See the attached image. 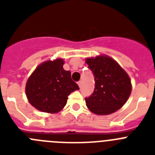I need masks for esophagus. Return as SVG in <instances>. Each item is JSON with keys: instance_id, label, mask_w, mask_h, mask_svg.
Masks as SVG:
<instances>
[{"instance_id": "34e87169", "label": "esophagus", "mask_w": 155, "mask_h": 155, "mask_svg": "<svg viewBox=\"0 0 155 155\" xmlns=\"http://www.w3.org/2000/svg\"><path fill=\"white\" fill-rule=\"evenodd\" d=\"M78 84L79 87H81V81H79L78 82Z\"/></svg>"}]
</instances>
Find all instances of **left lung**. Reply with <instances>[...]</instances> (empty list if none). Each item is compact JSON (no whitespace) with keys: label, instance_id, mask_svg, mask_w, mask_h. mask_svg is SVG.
Returning a JSON list of instances; mask_svg holds the SVG:
<instances>
[{"label":"left lung","instance_id":"obj_1","mask_svg":"<svg viewBox=\"0 0 155 155\" xmlns=\"http://www.w3.org/2000/svg\"><path fill=\"white\" fill-rule=\"evenodd\" d=\"M94 77V90L85 98L87 107L97 115L115 113L127 102L132 85L130 77L118 63L108 56L86 59Z\"/></svg>","mask_w":155,"mask_h":155}]
</instances>
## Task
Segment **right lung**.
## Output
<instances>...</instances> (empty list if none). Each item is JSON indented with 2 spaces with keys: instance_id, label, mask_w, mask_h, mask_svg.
<instances>
[{
  "instance_id": "add662e5",
  "label": "right lung",
  "mask_w": 155,
  "mask_h": 155,
  "mask_svg": "<svg viewBox=\"0 0 155 155\" xmlns=\"http://www.w3.org/2000/svg\"><path fill=\"white\" fill-rule=\"evenodd\" d=\"M62 59L39 64L28 79L25 94L28 102L41 112L57 113L67 104L68 95L79 89L69 71L63 68Z\"/></svg>"
}]
</instances>
